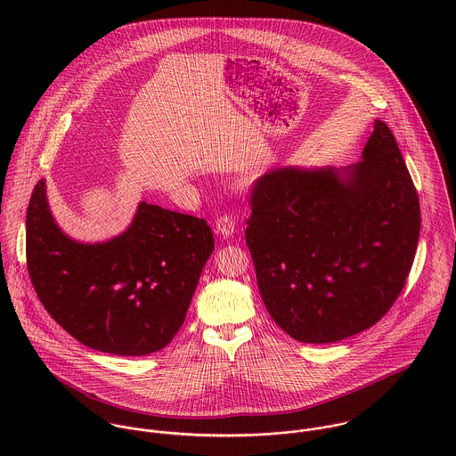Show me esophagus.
Masks as SVG:
<instances>
[{
    "mask_svg": "<svg viewBox=\"0 0 456 456\" xmlns=\"http://www.w3.org/2000/svg\"><path fill=\"white\" fill-rule=\"evenodd\" d=\"M216 232L223 239H230L235 233V219L232 216H221L216 221Z\"/></svg>",
    "mask_w": 456,
    "mask_h": 456,
    "instance_id": "obj_1",
    "label": "esophagus"
}]
</instances>
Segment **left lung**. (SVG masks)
<instances>
[{
  "mask_svg": "<svg viewBox=\"0 0 456 456\" xmlns=\"http://www.w3.org/2000/svg\"><path fill=\"white\" fill-rule=\"evenodd\" d=\"M251 205L246 242L261 298L289 337L337 342L390 311L414 261L421 212L383 121L360 161L273 168L255 184Z\"/></svg>",
  "mask_w": 456,
  "mask_h": 456,
  "instance_id": "8db88e82",
  "label": "left lung"
}]
</instances>
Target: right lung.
I'll use <instances>...</instances> for the list:
<instances>
[{
  "label": "right lung",
  "instance_id": "add662e5",
  "mask_svg": "<svg viewBox=\"0 0 456 456\" xmlns=\"http://www.w3.org/2000/svg\"><path fill=\"white\" fill-rule=\"evenodd\" d=\"M214 251L205 219L140 201L128 228L102 242L75 240L56 223L40 179L26 214L35 291L58 325L96 351L143 356L186 320Z\"/></svg>",
  "mask_w": 456,
  "mask_h": 456
}]
</instances>
